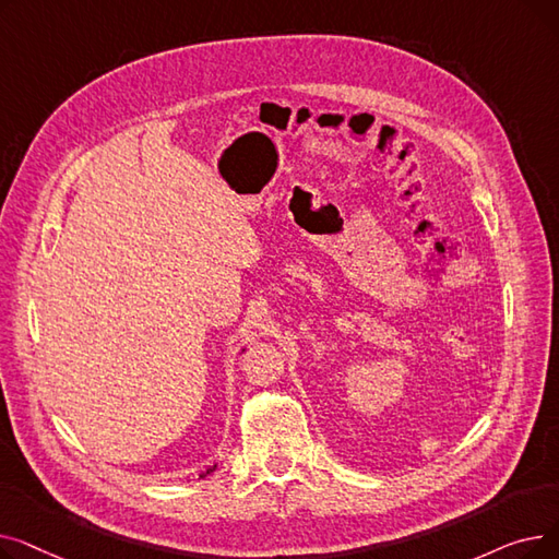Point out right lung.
I'll return each mask as SVG.
<instances>
[{
  "instance_id": "obj_1",
  "label": "right lung",
  "mask_w": 559,
  "mask_h": 559,
  "mask_svg": "<svg viewBox=\"0 0 559 559\" xmlns=\"http://www.w3.org/2000/svg\"><path fill=\"white\" fill-rule=\"evenodd\" d=\"M211 472H215V466H211V468H209V472H205V474H211ZM205 474H203V476H205ZM203 476H201V478H203Z\"/></svg>"
}]
</instances>
